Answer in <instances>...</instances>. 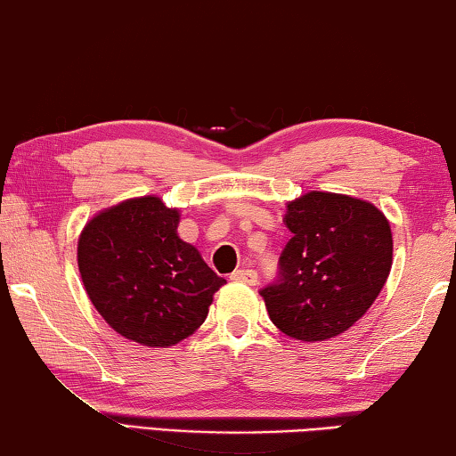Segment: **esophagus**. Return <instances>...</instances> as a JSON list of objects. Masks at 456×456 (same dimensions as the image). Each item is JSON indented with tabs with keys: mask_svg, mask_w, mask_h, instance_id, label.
Returning a JSON list of instances; mask_svg holds the SVG:
<instances>
[{
	"mask_svg": "<svg viewBox=\"0 0 456 456\" xmlns=\"http://www.w3.org/2000/svg\"><path fill=\"white\" fill-rule=\"evenodd\" d=\"M232 281L246 282V285L255 287L258 282V274H256V271H252V268H240V271L232 273Z\"/></svg>",
	"mask_w": 456,
	"mask_h": 456,
	"instance_id": "obj_1",
	"label": "esophagus"
}]
</instances>
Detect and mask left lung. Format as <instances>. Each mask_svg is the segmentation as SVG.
Listing matches in <instances>:
<instances>
[{
    "label": "left lung",
    "instance_id": "obj_1",
    "mask_svg": "<svg viewBox=\"0 0 456 456\" xmlns=\"http://www.w3.org/2000/svg\"><path fill=\"white\" fill-rule=\"evenodd\" d=\"M293 238L282 250L281 277L260 290L268 317L289 338L325 341L363 317L392 268L390 222L370 201L307 191L285 206Z\"/></svg>",
    "mask_w": 456,
    "mask_h": 456
}]
</instances>
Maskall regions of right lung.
Segmentation results:
<instances>
[{
  "label": "right lung",
  "mask_w": 456,
  "mask_h": 456,
  "mask_svg": "<svg viewBox=\"0 0 456 456\" xmlns=\"http://www.w3.org/2000/svg\"><path fill=\"white\" fill-rule=\"evenodd\" d=\"M177 226V208L141 196L94 214L78 236V271L94 309L118 335L145 347L190 338L226 285Z\"/></svg>",
  "instance_id": "1"
}]
</instances>
